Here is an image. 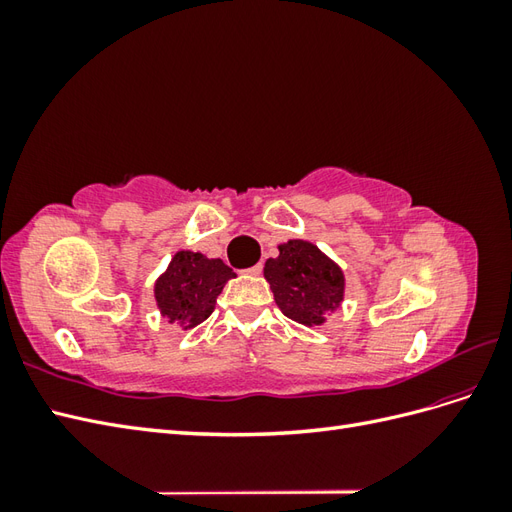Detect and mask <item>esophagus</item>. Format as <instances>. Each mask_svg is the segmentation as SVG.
<instances>
[{"instance_id":"1","label":"esophagus","mask_w":512,"mask_h":512,"mask_svg":"<svg viewBox=\"0 0 512 512\" xmlns=\"http://www.w3.org/2000/svg\"><path fill=\"white\" fill-rule=\"evenodd\" d=\"M260 271H262V262H258V265H254L250 269H245V273H250V275H260Z\"/></svg>"}]
</instances>
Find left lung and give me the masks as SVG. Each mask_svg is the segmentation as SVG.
<instances>
[{
    "mask_svg": "<svg viewBox=\"0 0 512 512\" xmlns=\"http://www.w3.org/2000/svg\"><path fill=\"white\" fill-rule=\"evenodd\" d=\"M277 307L294 322L322 324L344 299V273L316 245L292 239L265 262Z\"/></svg>",
    "mask_w": 512,
    "mask_h": 512,
    "instance_id": "obj_1",
    "label": "left lung"
}]
</instances>
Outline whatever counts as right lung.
Wrapping results in <instances>:
<instances>
[{
    "instance_id": "add662e5",
    "label": "right lung",
    "mask_w": 512,
    "mask_h": 512,
    "mask_svg": "<svg viewBox=\"0 0 512 512\" xmlns=\"http://www.w3.org/2000/svg\"><path fill=\"white\" fill-rule=\"evenodd\" d=\"M230 277L235 273L220 258L177 252L156 282V301L162 316L181 329L196 327L211 316Z\"/></svg>"
}]
</instances>
